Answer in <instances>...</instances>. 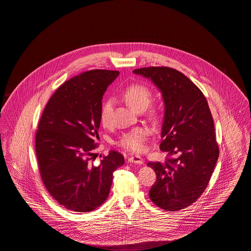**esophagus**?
<instances>
[{
	"label": "esophagus",
	"mask_w": 251,
	"mask_h": 251,
	"mask_svg": "<svg viewBox=\"0 0 251 251\" xmlns=\"http://www.w3.org/2000/svg\"><path fill=\"white\" fill-rule=\"evenodd\" d=\"M128 161H129L130 163L139 164V165H141V164L143 163V159H142L140 156L138 155L130 156V157H129V159H128Z\"/></svg>",
	"instance_id": "1"
}]
</instances>
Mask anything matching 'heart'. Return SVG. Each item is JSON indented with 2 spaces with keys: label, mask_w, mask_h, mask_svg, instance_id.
<instances>
[{
  "label": "heart",
  "mask_w": 251,
  "mask_h": 251,
  "mask_svg": "<svg viewBox=\"0 0 251 251\" xmlns=\"http://www.w3.org/2000/svg\"><path fill=\"white\" fill-rule=\"evenodd\" d=\"M121 96L132 109L138 112L149 107L153 99V92L145 84H132L122 91ZM113 108L114 100L112 99L108 98L103 100L100 111V120L104 127H109L112 123ZM150 115L157 118L159 111L155 107L151 108ZM150 133L151 131L146 127H136L122 133L118 143L121 148L132 152H141Z\"/></svg>",
  "instance_id": "1"
}]
</instances>
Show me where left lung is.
I'll return each mask as SVG.
<instances>
[{
    "mask_svg": "<svg viewBox=\"0 0 251 251\" xmlns=\"http://www.w3.org/2000/svg\"><path fill=\"white\" fill-rule=\"evenodd\" d=\"M161 90L165 119L160 150L164 162H150L156 180L150 199L161 209L176 212L196 202L205 191L219 155L214 120L201 90L183 73L169 67L134 70Z\"/></svg>",
    "mask_w": 251,
    "mask_h": 251,
    "instance_id": "obj_1",
    "label": "left lung"
}]
</instances>
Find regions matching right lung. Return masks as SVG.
Returning <instances> with one entry per match:
<instances>
[{"label": "right lung", "instance_id": "add662e5", "mask_svg": "<svg viewBox=\"0 0 251 251\" xmlns=\"http://www.w3.org/2000/svg\"><path fill=\"white\" fill-rule=\"evenodd\" d=\"M119 74L92 70L72 77L50 98L38 122L40 177L50 195L73 212H90L104 202L113 172L124 164V157L116 151L103 156L98 166L92 157L99 147L102 96Z\"/></svg>", "mask_w": 251, "mask_h": 251}]
</instances>
